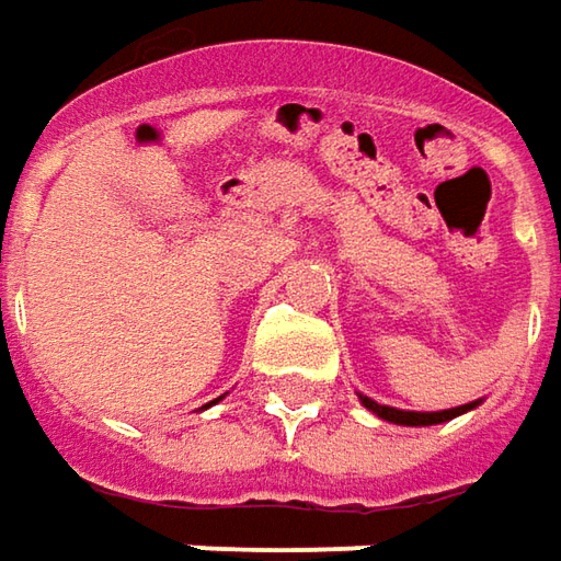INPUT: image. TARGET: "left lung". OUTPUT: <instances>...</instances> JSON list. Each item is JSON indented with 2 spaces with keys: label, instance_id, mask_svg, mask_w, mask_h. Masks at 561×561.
Instances as JSON below:
<instances>
[{
  "label": "left lung",
  "instance_id": "8db88e82",
  "mask_svg": "<svg viewBox=\"0 0 561 561\" xmlns=\"http://www.w3.org/2000/svg\"><path fill=\"white\" fill-rule=\"evenodd\" d=\"M358 399H362V405L365 409H371L377 419L383 421H393V424H409V427H424V424H440V421H449L456 419V415H462V412H468V409H474L478 402H468V405H456V409H446V412H402V409H390V405H380V402H375V399L362 397L358 393Z\"/></svg>",
  "mask_w": 561,
  "mask_h": 561
}]
</instances>
